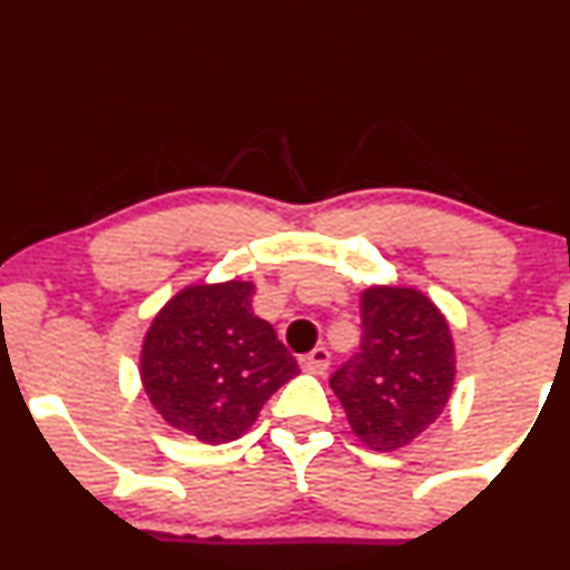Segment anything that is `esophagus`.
Returning <instances> with one entry per match:
<instances>
[{"label": "esophagus", "instance_id": "obj_1", "mask_svg": "<svg viewBox=\"0 0 570 570\" xmlns=\"http://www.w3.org/2000/svg\"><path fill=\"white\" fill-rule=\"evenodd\" d=\"M328 363H332V355H328L326 347H321V345L299 358V366H303L307 374H326Z\"/></svg>", "mask_w": 570, "mask_h": 570}]
</instances>
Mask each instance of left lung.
Returning a JSON list of instances; mask_svg holds the SVG:
<instances>
[{
  "mask_svg": "<svg viewBox=\"0 0 570 570\" xmlns=\"http://www.w3.org/2000/svg\"><path fill=\"white\" fill-rule=\"evenodd\" d=\"M361 326L358 353L328 385L368 449H403L449 403L456 374L449 324L420 292L372 286L361 297Z\"/></svg>",
  "mask_w": 570,
  "mask_h": 570,
  "instance_id": "8db88e82",
  "label": "left lung"
}]
</instances>
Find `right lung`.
I'll return each instance as SVG.
<instances>
[{
    "label": "right lung",
    "instance_id": "1",
    "mask_svg": "<svg viewBox=\"0 0 570 570\" xmlns=\"http://www.w3.org/2000/svg\"><path fill=\"white\" fill-rule=\"evenodd\" d=\"M249 281L190 286L164 305L142 342L140 376L156 411L204 443L242 438L299 374L276 328L252 313Z\"/></svg>",
    "mask_w": 570,
    "mask_h": 570
}]
</instances>
